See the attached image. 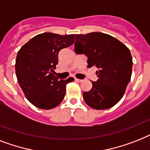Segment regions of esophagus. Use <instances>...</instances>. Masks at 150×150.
Masks as SVG:
<instances>
[{
  "label": "esophagus",
  "instance_id": "esophagus-1",
  "mask_svg": "<svg viewBox=\"0 0 150 150\" xmlns=\"http://www.w3.org/2000/svg\"><path fill=\"white\" fill-rule=\"evenodd\" d=\"M75 81H77V82H81V81H82V80H81V79H76V78H75Z\"/></svg>",
  "mask_w": 150,
  "mask_h": 150
}]
</instances>
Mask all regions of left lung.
<instances>
[{"label": "left lung", "mask_w": 150, "mask_h": 150, "mask_svg": "<svg viewBox=\"0 0 150 150\" xmlns=\"http://www.w3.org/2000/svg\"><path fill=\"white\" fill-rule=\"evenodd\" d=\"M75 52L88 58V68L96 67L98 79L89 92H83L88 106L107 109L123 96L132 75V58L129 49L107 34L92 32L75 35Z\"/></svg>", "instance_id": "left-lung-1"}]
</instances>
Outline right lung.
<instances>
[{
  "label": "right lung",
  "mask_w": 150,
  "mask_h": 150,
  "mask_svg": "<svg viewBox=\"0 0 150 150\" xmlns=\"http://www.w3.org/2000/svg\"><path fill=\"white\" fill-rule=\"evenodd\" d=\"M75 35L42 33L32 38L18 51L15 63L16 76L27 99L35 106L51 109L62 103L66 84L74 81L54 75L61 50L71 46Z\"/></svg>",
  "instance_id": "obj_1"
}]
</instances>
